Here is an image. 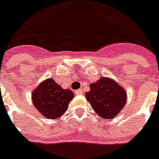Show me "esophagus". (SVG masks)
Listing matches in <instances>:
<instances>
[{"instance_id":"esophagus-1","label":"esophagus","mask_w":159,"mask_h":159,"mask_svg":"<svg viewBox=\"0 0 159 159\" xmlns=\"http://www.w3.org/2000/svg\"><path fill=\"white\" fill-rule=\"evenodd\" d=\"M75 93H76L77 95H82V94H83V90H82V89H79V90H76V91H75Z\"/></svg>"}]
</instances>
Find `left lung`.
I'll list each match as a JSON object with an SVG mask.
<instances>
[{
	"label": "left lung",
	"instance_id": "obj_1",
	"mask_svg": "<svg viewBox=\"0 0 159 159\" xmlns=\"http://www.w3.org/2000/svg\"><path fill=\"white\" fill-rule=\"evenodd\" d=\"M85 95L95 112L105 119L115 118L123 110L127 100L125 89L107 77L91 83L90 90Z\"/></svg>",
	"mask_w": 159,
	"mask_h": 159
}]
</instances>
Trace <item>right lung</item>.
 <instances>
[{
	"label": "right lung",
	"mask_w": 159,
	"mask_h": 159,
	"mask_svg": "<svg viewBox=\"0 0 159 159\" xmlns=\"http://www.w3.org/2000/svg\"><path fill=\"white\" fill-rule=\"evenodd\" d=\"M74 94L64 89L49 78L39 84L32 93V101L38 111L48 119L60 118L67 111Z\"/></svg>",
	"instance_id": "1"
}]
</instances>
